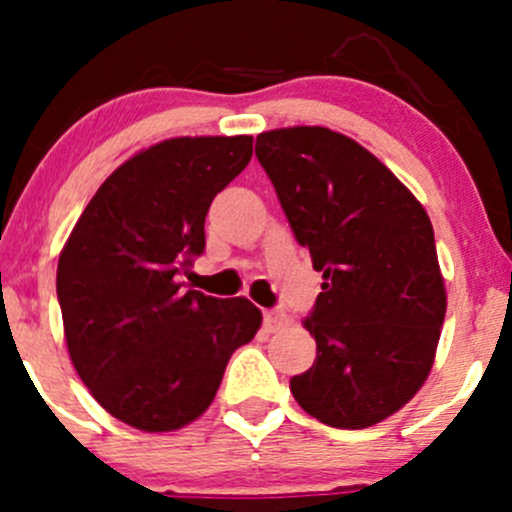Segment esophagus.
Instances as JSON below:
<instances>
[{
    "label": "esophagus",
    "instance_id": "1",
    "mask_svg": "<svg viewBox=\"0 0 512 512\" xmlns=\"http://www.w3.org/2000/svg\"><path fill=\"white\" fill-rule=\"evenodd\" d=\"M289 322V317L282 309H267L265 312V329L267 332H280L282 327Z\"/></svg>",
    "mask_w": 512,
    "mask_h": 512
}]
</instances>
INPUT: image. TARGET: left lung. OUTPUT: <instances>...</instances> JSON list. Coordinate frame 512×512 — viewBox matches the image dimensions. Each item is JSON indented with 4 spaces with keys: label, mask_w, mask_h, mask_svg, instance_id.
Returning <instances> with one entry per match:
<instances>
[{
    "label": "left lung",
    "mask_w": 512,
    "mask_h": 512,
    "mask_svg": "<svg viewBox=\"0 0 512 512\" xmlns=\"http://www.w3.org/2000/svg\"><path fill=\"white\" fill-rule=\"evenodd\" d=\"M255 156L322 272L304 319L317 359L289 391L317 421L366 428L423 386L446 317L426 210L364 146L322 126L257 136Z\"/></svg>",
    "instance_id": "8db88e82"
}]
</instances>
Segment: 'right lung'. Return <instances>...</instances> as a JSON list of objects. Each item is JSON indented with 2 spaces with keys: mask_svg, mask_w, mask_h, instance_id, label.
Here are the masks:
<instances>
[{
  "mask_svg": "<svg viewBox=\"0 0 512 512\" xmlns=\"http://www.w3.org/2000/svg\"><path fill=\"white\" fill-rule=\"evenodd\" d=\"M252 158V136L170 138L118 165L71 230L56 270L76 374L118 421L175 431L213 404L262 312L183 289L210 203Z\"/></svg>",
  "mask_w": 512,
  "mask_h": 512,
  "instance_id": "1",
  "label": "right lung"
}]
</instances>
